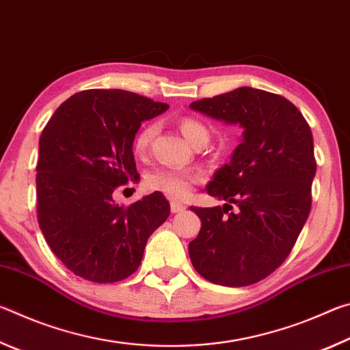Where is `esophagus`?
Segmentation results:
<instances>
[{
	"label": "esophagus",
	"instance_id": "1",
	"mask_svg": "<svg viewBox=\"0 0 350 350\" xmlns=\"http://www.w3.org/2000/svg\"><path fill=\"white\" fill-rule=\"evenodd\" d=\"M185 208H187L185 205L171 202V213H182V211H185Z\"/></svg>",
	"mask_w": 350,
	"mask_h": 350
}]
</instances>
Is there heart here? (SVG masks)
<instances>
[{
    "label": "heart",
    "instance_id": "heart-1",
    "mask_svg": "<svg viewBox=\"0 0 350 350\" xmlns=\"http://www.w3.org/2000/svg\"><path fill=\"white\" fill-rule=\"evenodd\" d=\"M180 133L183 134L189 144L194 148L199 145H205L210 139V131L205 123H202L196 117H182L179 123ZM157 133V125L154 122H148L142 125L140 129L134 135L133 148L135 154L144 156L151 146L154 135ZM202 180V176L196 171H183V170H170V168H156L148 171L144 177V187L148 191L161 193L165 198L171 200H185L194 185Z\"/></svg>",
    "mask_w": 350,
    "mask_h": 350
}]
</instances>
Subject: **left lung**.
<instances>
[{"instance_id":"8db88e82","label":"left lung","mask_w":350,"mask_h":350,"mask_svg":"<svg viewBox=\"0 0 350 350\" xmlns=\"http://www.w3.org/2000/svg\"><path fill=\"white\" fill-rule=\"evenodd\" d=\"M189 108L244 128L232 161L206 187L224 206H189L202 227L188 245L200 276L228 287L252 286L280 267L309 217L317 173L313 137L301 111L254 88L193 102ZM234 203L240 210L230 212Z\"/></svg>"}]
</instances>
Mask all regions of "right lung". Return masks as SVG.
<instances>
[{
    "instance_id": "obj_1",
    "label": "right lung",
    "mask_w": 350,
    "mask_h": 350,
    "mask_svg": "<svg viewBox=\"0 0 350 350\" xmlns=\"http://www.w3.org/2000/svg\"><path fill=\"white\" fill-rule=\"evenodd\" d=\"M167 103L123 90H88L58 106L40 135L37 216L55 256L83 280L111 284L139 269L146 241L167 221L161 193L118 205L137 179L133 142Z\"/></svg>"
}]
</instances>
